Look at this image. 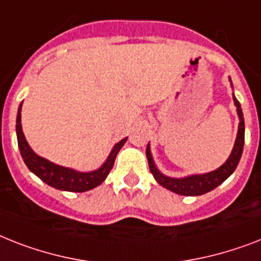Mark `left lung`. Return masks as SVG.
<instances>
[{"instance_id":"1","label":"left lung","mask_w":261,"mask_h":261,"mask_svg":"<svg viewBox=\"0 0 261 261\" xmlns=\"http://www.w3.org/2000/svg\"><path fill=\"white\" fill-rule=\"evenodd\" d=\"M229 82L232 84V80L229 77ZM233 87V86H232ZM233 95V101L236 106L237 116H239V128H237L236 141H234V146L232 151H230L228 160L213 171L209 173H202V174H190L186 177H181V178H174V177H169L165 175L160 169L156 167L154 158L151 155V150H150V142L147 143L146 147V156L149 161V167L151 174L154 175L155 181L160 184L161 186H164L165 189L170 190L173 193L181 194V196H201L205 193L211 192V190L216 189L217 186L221 185L222 182L225 181L234 170H236L237 165L240 162L241 154H243V147H244V135H245V124H244V116H243V110Z\"/></svg>"}]
</instances>
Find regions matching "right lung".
Listing matches in <instances>:
<instances>
[{"label": "right lung", "instance_id": "obj_1", "mask_svg": "<svg viewBox=\"0 0 261 261\" xmlns=\"http://www.w3.org/2000/svg\"><path fill=\"white\" fill-rule=\"evenodd\" d=\"M21 107H22V103H21L20 107H18V111H17V142H18V149H20L21 156H22V160H24L28 169L33 174L37 175L41 181H44L49 186L55 188V189L75 193H82L94 189V188L100 185L101 182L107 178L110 170L114 166L116 154L122 149V146L126 143L127 138H123L122 141L118 142L112 147L111 152L107 156V160L105 161V164L101 165L100 167H97L96 170L79 171L75 170V169H71V167L60 166V165L54 164V162L42 158V156H40L39 154H36L32 150V147L27 142L24 131H22V124H21Z\"/></svg>", "mask_w": 261, "mask_h": 261}]
</instances>
